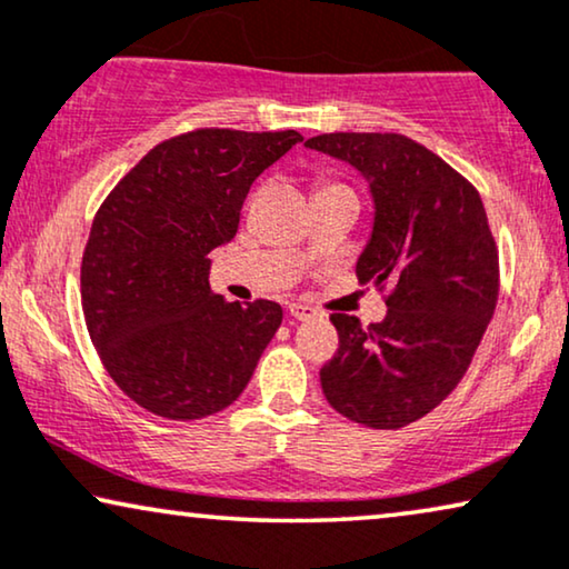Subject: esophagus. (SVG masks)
Instances as JSON below:
<instances>
[{
  "instance_id": "34e87169",
  "label": "esophagus",
  "mask_w": 569,
  "mask_h": 569,
  "mask_svg": "<svg viewBox=\"0 0 569 569\" xmlns=\"http://www.w3.org/2000/svg\"><path fill=\"white\" fill-rule=\"evenodd\" d=\"M289 315L293 317V320H309V317H315L317 312L312 307L301 305V301H293V305H289Z\"/></svg>"
}]
</instances>
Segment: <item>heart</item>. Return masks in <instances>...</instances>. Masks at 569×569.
I'll use <instances>...</instances> for the list:
<instances>
[{
  "mask_svg": "<svg viewBox=\"0 0 569 569\" xmlns=\"http://www.w3.org/2000/svg\"><path fill=\"white\" fill-rule=\"evenodd\" d=\"M325 187H332V184H325ZM320 189H322V187H320Z\"/></svg>",
  "mask_w": 569,
  "mask_h": 569,
  "instance_id": "b5f03b06",
  "label": "heart"
}]
</instances>
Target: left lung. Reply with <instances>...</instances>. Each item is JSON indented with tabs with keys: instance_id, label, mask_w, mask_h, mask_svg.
Returning <instances> with one entry per match:
<instances>
[{
	"instance_id": "left-lung-1",
	"label": "left lung",
	"mask_w": 569,
	"mask_h": 569,
	"mask_svg": "<svg viewBox=\"0 0 569 569\" xmlns=\"http://www.w3.org/2000/svg\"><path fill=\"white\" fill-rule=\"evenodd\" d=\"M356 166L375 197L359 283L388 291L382 322L330 315L338 351L320 369L328 403L372 429H400L442 403L471 367L499 297V254L476 187L398 132L305 142Z\"/></svg>"
}]
</instances>
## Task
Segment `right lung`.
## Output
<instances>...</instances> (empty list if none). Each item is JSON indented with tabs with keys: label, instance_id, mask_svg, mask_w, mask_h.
<instances>
[{
	"label": "right lung",
	"instance_id": "1",
	"mask_svg": "<svg viewBox=\"0 0 569 569\" xmlns=\"http://www.w3.org/2000/svg\"><path fill=\"white\" fill-rule=\"evenodd\" d=\"M297 130H192L158 142L101 202L82 252V315L127 398L171 421L223 411L276 336V301L210 291L208 254L237 237L260 173Z\"/></svg>",
	"mask_w": 569,
	"mask_h": 569
}]
</instances>
